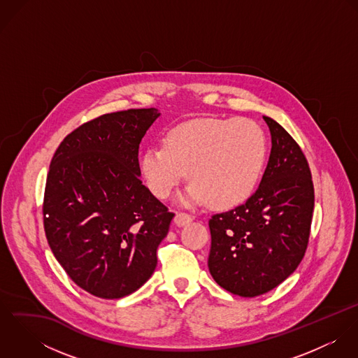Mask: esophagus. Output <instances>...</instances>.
Wrapping results in <instances>:
<instances>
[{"mask_svg": "<svg viewBox=\"0 0 358 358\" xmlns=\"http://www.w3.org/2000/svg\"><path fill=\"white\" fill-rule=\"evenodd\" d=\"M192 219H193V216H192L190 213H187V212H183V210H178V212L175 213V217H173L175 224H178V226H185V224H187Z\"/></svg>", "mask_w": 358, "mask_h": 358, "instance_id": "obj_1", "label": "esophagus"}]
</instances>
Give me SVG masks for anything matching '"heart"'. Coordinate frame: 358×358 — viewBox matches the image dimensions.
I'll return each mask as SVG.
<instances>
[{"label":"heart","instance_id":"b5f03b06","mask_svg":"<svg viewBox=\"0 0 358 358\" xmlns=\"http://www.w3.org/2000/svg\"><path fill=\"white\" fill-rule=\"evenodd\" d=\"M263 129L250 118H208L171 128L164 146H149L141 173L157 199H166L185 178L194 203L227 209L255 190L266 162Z\"/></svg>","mask_w":358,"mask_h":358}]
</instances>
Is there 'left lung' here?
Masks as SVG:
<instances>
[{
  "label": "left lung",
  "mask_w": 358,
  "mask_h": 358,
  "mask_svg": "<svg viewBox=\"0 0 358 358\" xmlns=\"http://www.w3.org/2000/svg\"><path fill=\"white\" fill-rule=\"evenodd\" d=\"M271 153L255 193L229 212L209 219L208 267L226 291L254 298L288 278L302 262L314 209V186L306 157L273 118Z\"/></svg>",
  "instance_id": "left-lung-1"
}]
</instances>
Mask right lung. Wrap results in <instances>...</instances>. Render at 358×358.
Instances as JSON below:
<instances>
[{
  "mask_svg": "<svg viewBox=\"0 0 358 358\" xmlns=\"http://www.w3.org/2000/svg\"><path fill=\"white\" fill-rule=\"evenodd\" d=\"M157 108L107 113L70 132L53 154L43 215L52 252L84 291L118 299L154 273L173 212L141 180L139 145Z\"/></svg>",
  "mask_w": 358,
  "mask_h": 358,
  "instance_id": "obj_1",
  "label": "right lung"
}]
</instances>
